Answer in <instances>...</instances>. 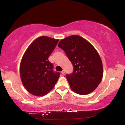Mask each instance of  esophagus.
Here are the masks:
<instances>
[{
    "instance_id": "34e87169",
    "label": "esophagus",
    "mask_w": 125,
    "mask_h": 125,
    "mask_svg": "<svg viewBox=\"0 0 125 125\" xmlns=\"http://www.w3.org/2000/svg\"><path fill=\"white\" fill-rule=\"evenodd\" d=\"M65 73V71L64 70H63V71L61 72V74H64Z\"/></svg>"
}]
</instances>
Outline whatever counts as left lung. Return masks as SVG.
Wrapping results in <instances>:
<instances>
[{
    "instance_id": "1",
    "label": "left lung",
    "mask_w": 125,
    "mask_h": 125,
    "mask_svg": "<svg viewBox=\"0 0 125 125\" xmlns=\"http://www.w3.org/2000/svg\"><path fill=\"white\" fill-rule=\"evenodd\" d=\"M58 46L64 51L74 68L73 73L66 76L71 89L81 95L94 91L103 76L101 59L94 47L77 35L62 39Z\"/></svg>"
}]
</instances>
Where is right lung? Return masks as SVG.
Segmentation results:
<instances>
[{
	"instance_id": "right-lung-1",
	"label": "right lung",
	"mask_w": 125,
	"mask_h": 125,
	"mask_svg": "<svg viewBox=\"0 0 125 125\" xmlns=\"http://www.w3.org/2000/svg\"><path fill=\"white\" fill-rule=\"evenodd\" d=\"M59 40L41 36L34 40L25 51L20 66L22 83L27 91L43 96L54 88L60 73L54 72L48 57Z\"/></svg>"
}]
</instances>
